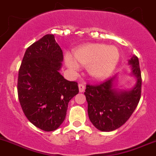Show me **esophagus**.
Wrapping results in <instances>:
<instances>
[{
	"label": "esophagus",
	"mask_w": 156,
	"mask_h": 156,
	"mask_svg": "<svg viewBox=\"0 0 156 156\" xmlns=\"http://www.w3.org/2000/svg\"><path fill=\"white\" fill-rule=\"evenodd\" d=\"M78 87H79V91L80 92H84L85 90V86L83 84H78Z\"/></svg>",
	"instance_id": "obj_1"
}]
</instances>
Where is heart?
Returning <instances> with one entry per match:
<instances>
[{
    "label": "heart",
    "mask_w": 156,
    "mask_h": 156,
    "mask_svg": "<svg viewBox=\"0 0 156 156\" xmlns=\"http://www.w3.org/2000/svg\"><path fill=\"white\" fill-rule=\"evenodd\" d=\"M74 60L66 58V64L70 69L78 66L87 67L91 76L95 78H104L114 70L120 59L118 49L113 46L94 43L78 48L73 52Z\"/></svg>",
    "instance_id": "b5f03b06"
}]
</instances>
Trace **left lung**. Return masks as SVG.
Returning <instances> with one entry per match:
<instances>
[{
    "instance_id": "1",
    "label": "left lung",
    "mask_w": 156,
    "mask_h": 156,
    "mask_svg": "<svg viewBox=\"0 0 156 156\" xmlns=\"http://www.w3.org/2000/svg\"><path fill=\"white\" fill-rule=\"evenodd\" d=\"M132 73L137 81L129 91H117L113 87L116 76L98 84L86 85L84 95L87 101V113L92 124L104 132L115 130L123 126L136 108L141 98L142 77L136 56L129 61Z\"/></svg>"
}]
</instances>
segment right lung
I'll list each match as a JSON object with an SVG mask.
<instances>
[{
  "label": "right lung",
  "mask_w": 156,
  "mask_h": 156,
  "mask_svg": "<svg viewBox=\"0 0 156 156\" xmlns=\"http://www.w3.org/2000/svg\"><path fill=\"white\" fill-rule=\"evenodd\" d=\"M62 50L52 34L29 46L19 69L17 93L29 121L44 131H54L66 119L68 104L79 92L78 83L58 72Z\"/></svg>",
  "instance_id": "1"
}]
</instances>
